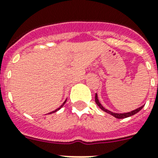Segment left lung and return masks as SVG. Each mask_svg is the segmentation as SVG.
<instances>
[{"mask_svg": "<svg viewBox=\"0 0 158 158\" xmlns=\"http://www.w3.org/2000/svg\"><path fill=\"white\" fill-rule=\"evenodd\" d=\"M95 102H96V104H97V105L99 106L101 110H102L103 111L106 112V113H108V114H111V115H113V116L115 117V118H127V117L131 116V115H133V114L138 113V112L141 110L142 108L144 107V106H142L137 108V109H135V110H131V111H130V112H127V113H114V112L110 111V110H107V109H106V108L103 107V106L100 103L99 100H98V98L97 94H95Z\"/></svg>", "mask_w": 158, "mask_h": 158, "instance_id": "8db88e82", "label": "left lung"}]
</instances>
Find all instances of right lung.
Masks as SVG:
<instances>
[{
	"mask_svg": "<svg viewBox=\"0 0 158 158\" xmlns=\"http://www.w3.org/2000/svg\"><path fill=\"white\" fill-rule=\"evenodd\" d=\"M66 101H67V99L65 100V101H64V103H63V104H62V105H61V106H60V107H59V108H57L56 110H53V111L50 112V113H48V114H52V113H55V112H56V111H57V110H60V108H61V107H62V106H64V104H65V102H66Z\"/></svg>",
	"mask_w": 158,
	"mask_h": 158,
	"instance_id": "obj_1",
	"label": "right lung"
}]
</instances>
